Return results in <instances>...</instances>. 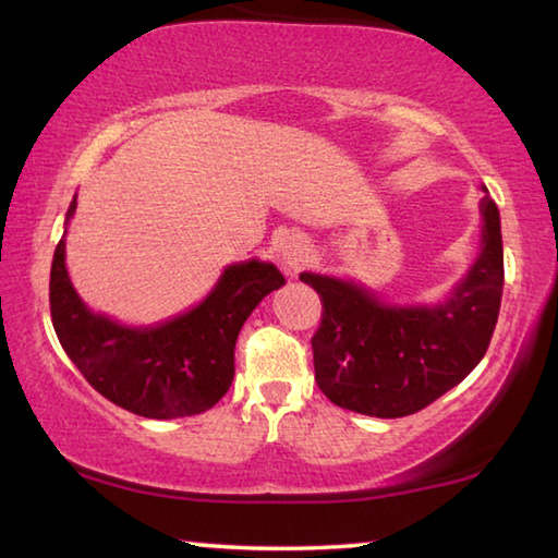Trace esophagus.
Instances as JSON below:
<instances>
[{
  "mask_svg": "<svg viewBox=\"0 0 558 558\" xmlns=\"http://www.w3.org/2000/svg\"><path fill=\"white\" fill-rule=\"evenodd\" d=\"M278 248V256L282 260V266H286L288 270H298L302 263L307 260V243L302 241V235H295V233H288L282 235V239L276 243Z\"/></svg>",
  "mask_w": 558,
  "mask_h": 558,
  "instance_id": "34e87169",
  "label": "esophagus"
}]
</instances>
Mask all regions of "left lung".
<instances>
[{
    "label": "left lung",
    "instance_id": "obj_1",
    "mask_svg": "<svg viewBox=\"0 0 558 558\" xmlns=\"http://www.w3.org/2000/svg\"><path fill=\"white\" fill-rule=\"evenodd\" d=\"M483 251L446 305L389 307L352 282L302 272L323 300L315 381L347 411L401 418L426 409L485 356L505 286L497 204L485 196Z\"/></svg>",
    "mask_w": 558,
    "mask_h": 558
}]
</instances>
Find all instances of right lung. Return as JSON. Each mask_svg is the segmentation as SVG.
<instances>
[{"label": "right lung", "instance_id": "add662e5", "mask_svg": "<svg viewBox=\"0 0 558 558\" xmlns=\"http://www.w3.org/2000/svg\"><path fill=\"white\" fill-rule=\"evenodd\" d=\"M73 211L75 199L69 219ZM282 282L270 263H239L226 268L216 290L192 313L153 329L120 327L93 315L75 295L63 233L51 263V323L63 352L100 396L145 418H182L209 411L229 391L241 327Z\"/></svg>", "mask_w": 558, "mask_h": 558}]
</instances>
